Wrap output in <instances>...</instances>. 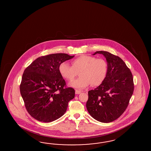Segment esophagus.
<instances>
[{"label": "esophagus", "instance_id": "obj_1", "mask_svg": "<svg viewBox=\"0 0 151 151\" xmlns=\"http://www.w3.org/2000/svg\"><path fill=\"white\" fill-rule=\"evenodd\" d=\"M81 93V91H80V90H75V93L76 94H80Z\"/></svg>", "mask_w": 151, "mask_h": 151}]
</instances>
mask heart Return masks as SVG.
<instances>
[{
  "instance_id": "obj_1",
  "label": "heart",
  "mask_w": 151,
  "mask_h": 151,
  "mask_svg": "<svg viewBox=\"0 0 151 151\" xmlns=\"http://www.w3.org/2000/svg\"><path fill=\"white\" fill-rule=\"evenodd\" d=\"M71 64L64 62L60 65L59 69L62 77L68 81L73 80L79 73L80 76L70 83L72 87L82 89L90 84L97 86L105 80L108 68L104 59L83 55L73 60Z\"/></svg>"
}]
</instances>
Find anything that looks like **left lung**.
<instances>
[{"label":"left lung","instance_id":"8db88e82","mask_svg":"<svg viewBox=\"0 0 151 151\" xmlns=\"http://www.w3.org/2000/svg\"><path fill=\"white\" fill-rule=\"evenodd\" d=\"M105 57L107 73L105 81L88 92L86 108L97 121L109 123L119 117L127 109L134 90L132 74L119 57L107 51H99Z\"/></svg>","mask_w":151,"mask_h":151}]
</instances>
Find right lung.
Listing matches in <instances>:
<instances>
[{"label":"right lung","instance_id":"obj_1","mask_svg":"<svg viewBox=\"0 0 151 151\" xmlns=\"http://www.w3.org/2000/svg\"><path fill=\"white\" fill-rule=\"evenodd\" d=\"M73 57L63 53L43 56L24 70L20 91L26 109L33 118L50 122L66 111L75 92L71 87H66L59 68L60 64Z\"/></svg>","mask_w":151,"mask_h":151}]
</instances>
